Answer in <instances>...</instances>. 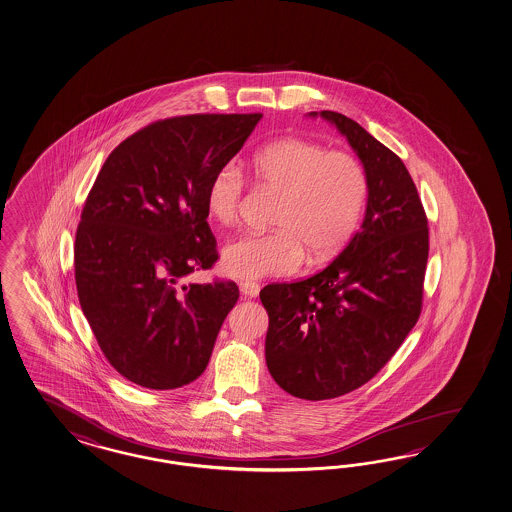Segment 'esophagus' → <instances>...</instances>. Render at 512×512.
Returning <instances> with one entry per match:
<instances>
[{"label":"esophagus","instance_id":"34e87169","mask_svg":"<svg viewBox=\"0 0 512 512\" xmlns=\"http://www.w3.org/2000/svg\"><path fill=\"white\" fill-rule=\"evenodd\" d=\"M259 283H253V281H242L240 283V292L244 294V296H248V298H257L259 296Z\"/></svg>","mask_w":512,"mask_h":512}]
</instances>
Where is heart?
Instances as JSON below:
<instances>
[{
    "instance_id": "1",
    "label": "heart",
    "mask_w": 512,
    "mask_h": 512,
    "mask_svg": "<svg viewBox=\"0 0 512 512\" xmlns=\"http://www.w3.org/2000/svg\"><path fill=\"white\" fill-rule=\"evenodd\" d=\"M250 164L259 187L279 192L275 229L229 242L222 251L225 274L237 279L294 274L307 253L312 262L325 261L348 244L368 200V175L355 155L285 137L255 150ZM244 192L237 166H218L205 188L207 214L218 224L237 222Z\"/></svg>"
}]
</instances>
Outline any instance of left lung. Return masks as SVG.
<instances>
[{"label": "left lung", "instance_id": "1", "mask_svg": "<svg viewBox=\"0 0 512 512\" xmlns=\"http://www.w3.org/2000/svg\"><path fill=\"white\" fill-rule=\"evenodd\" d=\"M316 116V113H311ZM368 175L361 231L322 272L261 290L266 364L301 399L338 398L368 383L418 322L429 227L403 161L344 114L322 111Z\"/></svg>", "mask_w": 512, "mask_h": 512}]
</instances>
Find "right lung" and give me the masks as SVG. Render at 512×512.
<instances>
[{"instance_id": "right-lung-1", "label": "right lung", "mask_w": 512, "mask_h": 512, "mask_svg": "<svg viewBox=\"0 0 512 512\" xmlns=\"http://www.w3.org/2000/svg\"><path fill=\"white\" fill-rule=\"evenodd\" d=\"M261 118L153 122L114 148L88 192L75 233L77 296L105 359L138 387L196 381L237 303L235 281L181 279L218 261L205 188Z\"/></svg>"}]
</instances>
